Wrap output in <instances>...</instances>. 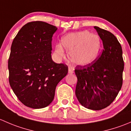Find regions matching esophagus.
Segmentation results:
<instances>
[{
    "mask_svg": "<svg viewBox=\"0 0 131 131\" xmlns=\"http://www.w3.org/2000/svg\"><path fill=\"white\" fill-rule=\"evenodd\" d=\"M73 73V70L71 68H69V69H68V73L72 74Z\"/></svg>",
    "mask_w": 131,
    "mask_h": 131,
    "instance_id": "esophagus-1",
    "label": "esophagus"
}]
</instances>
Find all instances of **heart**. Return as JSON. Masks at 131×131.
<instances>
[{"mask_svg": "<svg viewBox=\"0 0 131 131\" xmlns=\"http://www.w3.org/2000/svg\"><path fill=\"white\" fill-rule=\"evenodd\" d=\"M64 47L68 51L69 60L75 65L85 67L98 58L101 49L100 37L88 30L70 33L61 38V44L55 46L54 54L59 59L64 56Z\"/></svg>", "mask_w": 131, "mask_h": 131, "instance_id": "obj_1", "label": "heart"}]
</instances>
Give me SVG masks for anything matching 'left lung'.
<instances>
[{
    "label": "left lung",
    "instance_id": "left-lung-1",
    "mask_svg": "<svg viewBox=\"0 0 131 131\" xmlns=\"http://www.w3.org/2000/svg\"><path fill=\"white\" fill-rule=\"evenodd\" d=\"M94 28L103 41V49L92 64L76 67L75 94L83 106L100 110L109 106L121 90L124 63L122 47L115 36L97 26Z\"/></svg>",
    "mask_w": 131,
    "mask_h": 131
}]
</instances>
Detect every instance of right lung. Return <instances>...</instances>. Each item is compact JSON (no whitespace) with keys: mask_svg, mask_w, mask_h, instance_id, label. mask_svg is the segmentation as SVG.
<instances>
[{"mask_svg":"<svg viewBox=\"0 0 131 131\" xmlns=\"http://www.w3.org/2000/svg\"><path fill=\"white\" fill-rule=\"evenodd\" d=\"M55 26L43 21L25 25L12 43L8 60L9 81L25 106L45 108L54 100L56 85L68 73L66 64L51 58Z\"/></svg>","mask_w":131,"mask_h":131,"instance_id":"obj_1","label":"right lung"}]
</instances>
